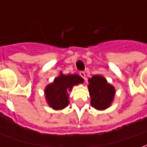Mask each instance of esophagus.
<instances>
[{"label": "esophagus", "instance_id": "obj_1", "mask_svg": "<svg viewBox=\"0 0 147 147\" xmlns=\"http://www.w3.org/2000/svg\"><path fill=\"white\" fill-rule=\"evenodd\" d=\"M80 76L82 77V78H83L84 80H86V74H85L84 71H80Z\"/></svg>", "mask_w": 147, "mask_h": 147}]
</instances>
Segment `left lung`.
<instances>
[{"mask_svg":"<svg viewBox=\"0 0 147 147\" xmlns=\"http://www.w3.org/2000/svg\"><path fill=\"white\" fill-rule=\"evenodd\" d=\"M90 96L91 98L90 104L97 109H105L109 107L115 94V89L104 77L94 76L89 79Z\"/></svg>","mask_w":147,"mask_h":147,"instance_id":"1","label":"left lung"}]
</instances>
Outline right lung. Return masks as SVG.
<instances>
[{
    "mask_svg": "<svg viewBox=\"0 0 147 147\" xmlns=\"http://www.w3.org/2000/svg\"><path fill=\"white\" fill-rule=\"evenodd\" d=\"M83 79L76 74L63 75L54 80V82L46 86L45 90V98L51 108L63 109L69 104L67 90H71L74 85L82 83Z\"/></svg>",
    "mask_w": 147,
    "mask_h": 147,
    "instance_id": "obj_1",
    "label": "right lung"
}]
</instances>
